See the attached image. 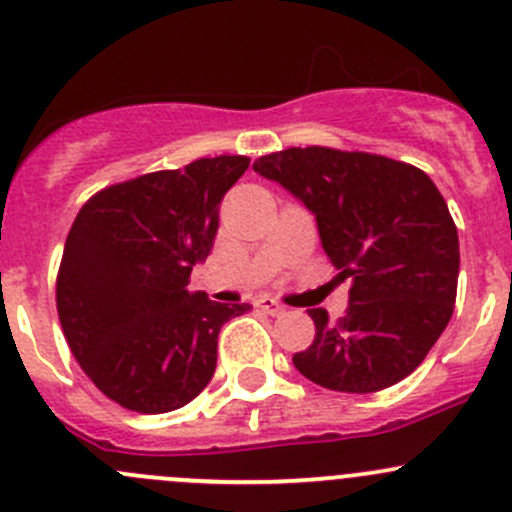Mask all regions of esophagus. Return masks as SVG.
<instances>
[{
	"instance_id": "1",
	"label": "esophagus",
	"mask_w": 512,
	"mask_h": 512,
	"mask_svg": "<svg viewBox=\"0 0 512 512\" xmlns=\"http://www.w3.org/2000/svg\"><path fill=\"white\" fill-rule=\"evenodd\" d=\"M255 307H260L262 312L272 314V317H277V314L285 312V307H282V304L277 302V299H272V297H260V299H257V302H255Z\"/></svg>"
}]
</instances>
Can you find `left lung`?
Masks as SVG:
<instances>
[{
	"mask_svg": "<svg viewBox=\"0 0 512 512\" xmlns=\"http://www.w3.org/2000/svg\"><path fill=\"white\" fill-rule=\"evenodd\" d=\"M252 168L302 200L339 280H352L339 322L309 309L317 334L292 356L299 374L344 394L406 379L456 304L458 230L433 180L401 160L324 146L270 153Z\"/></svg>",
	"mask_w": 512,
	"mask_h": 512,
	"instance_id": "obj_1",
	"label": "left lung"
}]
</instances>
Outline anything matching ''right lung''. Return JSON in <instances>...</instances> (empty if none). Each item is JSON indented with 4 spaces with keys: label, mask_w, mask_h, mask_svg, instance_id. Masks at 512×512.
I'll return each mask as SVG.
<instances>
[{
    "label": "right lung",
    "mask_w": 512,
    "mask_h": 512,
    "mask_svg": "<svg viewBox=\"0 0 512 512\" xmlns=\"http://www.w3.org/2000/svg\"><path fill=\"white\" fill-rule=\"evenodd\" d=\"M247 165L218 156L138 175L98 190L76 215L56 277L59 322L86 376L123 409L190 404L215 374L220 327L250 309L188 289Z\"/></svg>",
    "instance_id": "add662e5"
}]
</instances>
